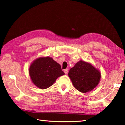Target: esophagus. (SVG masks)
<instances>
[{
	"label": "esophagus",
	"mask_w": 125,
	"mask_h": 125,
	"mask_svg": "<svg viewBox=\"0 0 125 125\" xmlns=\"http://www.w3.org/2000/svg\"><path fill=\"white\" fill-rule=\"evenodd\" d=\"M64 73L65 74H68V70L67 69H64Z\"/></svg>",
	"instance_id": "34e87169"
}]
</instances>
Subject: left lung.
<instances>
[{"mask_svg": "<svg viewBox=\"0 0 125 125\" xmlns=\"http://www.w3.org/2000/svg\"><path fill=\"white\" fill-rule=\"evenodd\" d=\"M68 76L75 89L81 92L86 93L98 85L101 73L91 63L81 60L70 69Z\"/></svg>", "mask_w": 125, "mask_h": 125, "instance_id": "left-lung-1", "label": "left lung"}]
</instances>
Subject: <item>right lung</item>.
Instances as JSON below:
<instances>
[{
    "label": "right lung",
    "instance_id": "right-lung-1",
    "mask_svg": "<svg viewBox=\"0 0 125 125\" xmlns=\"http://www.w3.org/2000/svg\"><path fill=\"white\" fill-rule=\"evenodd\" d=\"M33 83L40 89L51 86L56 79L64 75L61 65L49 56L40 57L34 60L29 68Z\"/></svg>",
    "mask_w": 125,
    "mask_h": 125
}]
</instances>
